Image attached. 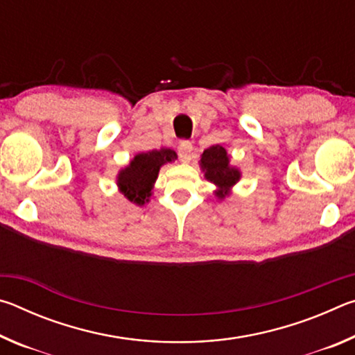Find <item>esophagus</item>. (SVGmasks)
<instances>
[{
  "label": "esophagus",
  "mask_w": 355,
  "mask_h": 355,
  "mask_svg": "<svg viewBox=\"0 0 355 355\" xmlns=\"http://www.w3.org/2000/svg\"><path fill=\"white\" fill-rule=\"evenodd\" d=\"M178 155L182 158L183 163H189L192 156V144L189 141H182L178 147Z\"/></svg>",
  "instance_id": "34e87169"
}]
</instances>
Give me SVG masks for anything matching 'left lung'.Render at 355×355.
I'll return each instance as SVG.
<instances>
[{"label": "left lung", "mask_w": 355, "mask_h": 355, "mask_svg": "<svg viewBox=\"0 0 355 355\" xmlns=\"http://www.w3.org/2000/svg\"><path fill=\"white\" fill-rule=\"evenodd\" d=\"M199 164L203 177L216 186L214 196L218 200H224L230 196L233 186L241 180V171L230 164V155L219 144L203 150Z\"/></svg>", "instance_id": "8db88e82"}]
</instances>
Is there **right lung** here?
I'll use <instances>...</instances> for the list:
<instances>
[{
    "mask_svg": "<svg viewBox=\"0 0 355 355\" xmlns=\"http://www.w3.org/2000/svg\"><path fill=\"white\" fill-rule=\"evenodd\" d=\"M178 158L175 150L161 147L135 155L130 163L117 172L116 183L123 197L137 207H144L153 196V186L159 169Z\"/></svg>",
    "mask_w": 355,
    "mask_h": 355,
    "instance_id": "right-lung-1",
    "label": "right lung"
}]
</instances>
